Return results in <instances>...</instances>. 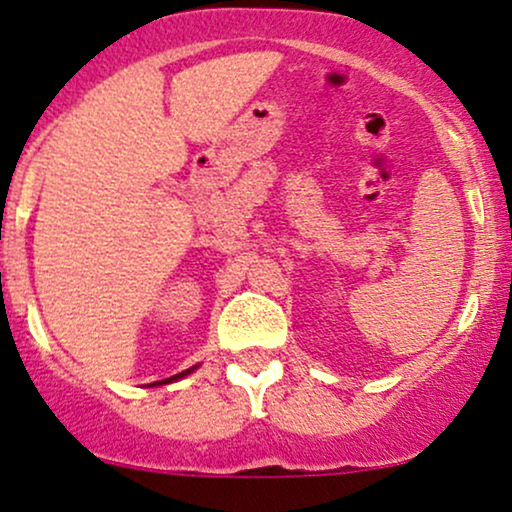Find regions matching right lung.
Masks as SVG:
<instances>
[{
	"label": "right lung",
	"instance_id": "1",
	"mask_svg": "<svg viewBox=\"0 0 512 512\" xmlns=\"http://www.w3.org/2000/svg\"><path fill=\"white\" fill-rule=\"evenodd\" d=\"M192 370H197V366H192V368L182 370V373H178V375H170V378H166V380H156V383H151L149 387H156V385H166V383H173V380H180V378H185V375H190Z\"/></svg>",
	"mask_w": 512,
	"mask_h": 512
}]
</instances>
